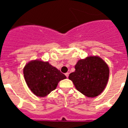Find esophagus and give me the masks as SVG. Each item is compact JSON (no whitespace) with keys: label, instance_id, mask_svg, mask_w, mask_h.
Returning <instances> with one entry per match:
<instances>
[{"label":"esophagus","instance_id":"obj_1","mask_svg":"<svg viewBox=\"0 0 128 128\" xmlns=\"http://www.w3.org/2000/svg\"><path fill=\"white\" fill-rule=\"evenodd\" d=\"M68 75H69V73H68V72H66V74H65V76H66V78H68Z\"/></svg>","mask_w":128,"mask_h":128}]
</instances>
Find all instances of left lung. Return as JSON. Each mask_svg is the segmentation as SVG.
<instances>
[{"label":"left lung","mask_w":128,"mask_h":128,"mask_svg":"<svg viewBox=\"0 0 128 128\" xmlns=\"http://www.w3.org/2000/svg\"><path fill=\"white\" fill-rule=\"evenodd\" d=\"M75 69L68 78L78 91L88 98L97 97L103 92L108 81L110 69L102 59L88 56L78 61Z\"/></svg>","instance_id":"1"}]
</instances>
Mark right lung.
Wrapping results in <instances>:
<instances>
[{
	"label": "right lung",
	"mask_w": 128,
	"mask_h": 128,
	"mask_svg": "<svg viewBox=\"0 0 128 128\" xmlns=\"http://www.w3.org/2000/svg\"><path fill=\"white\" fill-rule=\"evenodd\" d=\"M24 76L31 92L38 97H46L56 88L58 82L66 79L63 73L48 62L32 60L24 68Z\"/></svg>",
	"instance_id": "add662e5"
}]
</instances>
